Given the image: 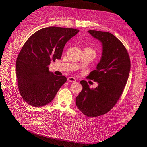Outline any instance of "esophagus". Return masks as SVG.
<instances>
[{
	"label": "esophagus",
	"mask_w": 147,
	"mask_h": 147,
	"mask_svg": "<svg viewBox=\"0 0 147 147\" xmlns=\"http://www.w3.org/2000/svg\"><path fill=\"white\" fill-rule=\"evenodd\" d=\"M67 81L71 82H75L76 81V80L74 77H72V76H70V77L67 78Z\"/></svg>",
	"instance_id": "obj_1"
}]
</instances>
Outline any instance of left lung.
I'll use <instances>...</instances> for the list:
<instances>
[{"instance_id": "8db88e82", "label": "left lung", "mask_w": 147, "mask_h": 147, "mask_svg": "<svg viewBox=\"0 0 147 147\" xmlns=\"http://www.w3.org/2000/svg\"><path fill=\"white\" fill-rule=\"evenodd\" d=\"M88 32L102 45L100 60L96 69L87 76L98 82V86L90 88L86 81H81L82 90L75 103L83 114L95 117L107 113L119 100L129 78L130 60L126 48L113 34L96 30Z\"/></svg>"}]
</instances>
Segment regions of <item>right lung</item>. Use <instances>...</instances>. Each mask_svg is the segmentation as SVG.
Here are the masks:
<instances>
[{"label": "right lung", "mask_w": 147, "mask_h": 147, "mask_svg": "<svg viewBox=\"0 0 147 147\" xmlns=\"http://www.w3.org/2000/svg\"><path fill=\"white\" fill-rule=\"evenodd\" d=\"M79 30L49 27L33 34L21 50L16 61L20 93L34 107L50 103L67 78L49 71L51 61L60 59L67 42Z\"/></svg>", "instance_id": "1"}]
</instances>
